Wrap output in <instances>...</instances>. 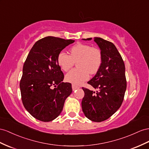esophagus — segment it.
Masks as SVG:
<instances>
[{
    "label": "esophagus",
    "mask_w": 149,
    "mask_h": 149,
    "mask_svg": "<svg viewBox=\"0 0 149 149\" xmlns=\"http://www.w3.org/2000/svg\"><path fill=\"white\" fill-rule=\"evenodd\" d=\"M72 89H73V91L75 90L76 89L79 88V86H76V85H75V84H72Z\"/></svg>",
    "instance_id": "1"
}]
</instances>
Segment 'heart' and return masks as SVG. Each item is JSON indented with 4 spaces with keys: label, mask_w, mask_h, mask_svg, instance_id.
<instances>
[{
    "label": "heart",
    "mask_w": 149,
    "mask_h": 149,
    "mask_svg": "<svg viewBox=\"0 0 149 149\" xmlns=\"http://www.w3.org/2000/svg\"><path fill=\"white\" fill-rule=\"evenodd\" d=\"M58 65L67 71L77 63L78 68L72 69L66 75V80L74 84L79 85L87 81L91 75L96 74L102 63V54L100 49L91 45L77 43L70 49V55L63 52L57 57Z\"/></svg>",
    "instance_id": "b5f03b06"
}]
</instances>
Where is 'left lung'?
<instances>
[{"label":"left lung","mask_w":149,"mask_h":149,"mask_svg":"<svg viewBox=\"0 0 149 149\" xmlns=\"http://www.w3.org/2000/svg\"><path fill=\"white\" fill-rule=\"evenodd\" d=\"M94 41L101 49L102 63L96 74L87 83L99 91L95 93L82 87L85 94L82 108L88 119L101 122L108 119L120 108L127 89V80L124 62L114 45L101 38L95 37Z\"/></svg>","instance_id":"obj_1"}]
</instances>
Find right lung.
Returning a JSON list of instances; mask_svg holds the SVG:
<instances>
[{
  "mask_svg": "<svg viewBox=\"0 0 149 149\" xmlns=\"http://www.w3.org/2000/svg\"><path fill=\"white\" fill-rule=\"evenodd\" d=\"M74 41L43 38L36 42L26 58L20 81L21 99L26 109L38 120L48 122L58 117L72 92L71 84L63 82L57 57Z\"/></svg>",
  "mask_w": 149,
  "mask_h": 149,
  "instance_id": "obj_1",
  "label": "right lung"
}]
</instances>
